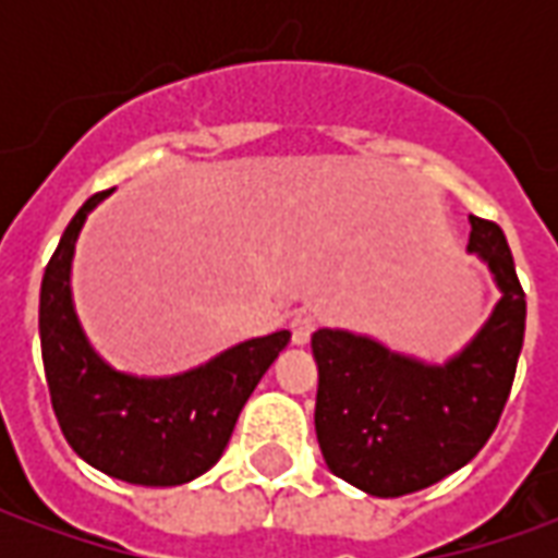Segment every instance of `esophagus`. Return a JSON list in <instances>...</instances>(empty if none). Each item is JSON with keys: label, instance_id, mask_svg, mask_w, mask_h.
Wrapping results in <instances>:
<instances>
[{"label": "esophagus", "instance_id": "34e87169", "mask_svg": "<svg viewBox=\"0 0 558 558\" xmlns=\"http://www.w3.org/2000/svg\"><path fill=\"white\" fill-rule=\"evenodd\" d=\"M316 328V319L311 314H295L290 319V331H292V343H299V347H304L307 340H311V335H314Z\"/></svg>", "mask_w": 558, "mask_h": 558}]
</instances>
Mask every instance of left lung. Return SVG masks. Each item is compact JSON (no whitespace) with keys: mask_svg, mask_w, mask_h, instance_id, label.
Wrapping results in <instances>:
<instances>
[{"mask_svg":"<svg viewBox=\"0 0 558 558\" xmlns=\"http://www.w3.org/2000/svg\"><path fill=\"white\" fill-rule=\"evenodd\" d=\"M469 251L502 290L496 311L442 367L388 352L371 338L319 328L316 439L338 478L374 496L424 490L478 454L499 424L526 331V292L505 232L469 215Z\"/></svg>","mask_w":558,"mask_h":558,"instance_id":"1","label":"left lung"}]
</instances>
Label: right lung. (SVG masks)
Masks as SVG:
<instances>
[{
  "label": "right lung",
  "mask_w": 558,
  "mask_h": 558,
  "mask_svg": "<svg viewBox=\"0 0 558 558\" xmlns=\"http://www.w3.org/2000/svg\"><path fill=\"white\" fill-rule=\"evenodd\" d=\"M107 194L83 203L44 268L38 328L50 403L68 445L86 463L128 484L175 487L218 463L239 412L290 343V331L244 340L170 379H137L104 364L71 304V256L83 220Z\"/></svg>",
  "instance_id": "1"
}]
</instances>
